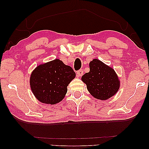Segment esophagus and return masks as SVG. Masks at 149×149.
I'll return each instance as SVG.
<instances>
[{
    "label": "esophagus",
    "mask_w": 149,
    "mask_h": 149,
    "mask_svg": "<svg viewBox=\"0 0 149 149\" xmlns=\"http://www.w3.org/2000/svg\"><path fill=\"white\" fill-rule=\"evenodd\" d=\"M83 70H79V71H77V77H81L83 76Z\"/></svg>",
    "instance_id": "esophagus-1"
}]
</instances>
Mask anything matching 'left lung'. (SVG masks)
<instances>
[{"instance_id":"left-lung-1","label":"left lung","mask_w":149,"mask_h":149,"mask_svg":"<svg viewBox=\"0 0 149 149\" xmlns=\"http://www.w3.org/2000/svg\"><path fill=\"white\" fill-rule=\"evenodd\" d=\"M89 65V72L83 75L81 80L90 94L100 100L114 96L120 87V81L114 69L97 59H93Z\"/></svg>"}]
</instances>
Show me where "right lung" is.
<instances>
[{
    "mask_svg": "<svg viewBox=\"0 0 149 149\" xmlns=\"http://www.w3.org/2000/svg\"><path fill=\"white\" fill-rule=\"evenodd\" d=\"M75 77L70 66L56 59L36 67L30 75V88L40 102L56 104L64 99L67 86Z\"/></svg>",
    "mask_w": 149,
    "mask_h": 149,
    "instance_id": "obj_1",
    "label": "right lung"
}]
</instances>
